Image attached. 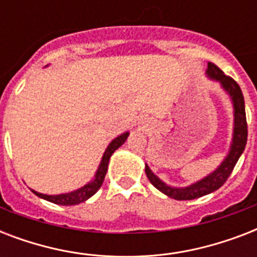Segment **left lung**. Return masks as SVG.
Masks as SVG:
<instances>
[{
	"label": "left lung",
	"mask_w": 257,
	"mask_h": 257,
	"mask_svg": "<svg viewBox=\"0 0 257 257\" xmlns=\"http://www.w3.org/2000/svg\"><path fill=\"white\" fill-rule=\"evenodd\" d=\"M205 73H207V77L209 80L219 82L221 89L227 93L232 101V106H233L232 141L229 144V151H228L227 156L221 161V164L215 171L211 172L209 175H207L199 181H196V183L191 184V185H188V187H172V185L165 184L160 177H157L151 171L148 164L145 163V173H147V177L152 183L153 187L175 200H193L217 191L227 181V179L235 168L236 163L241 156V153L244 152L245 144H247V118H245V105H244V96L241 93V89L233 78L225 76L223 70H220L212 62H208Z\"/></svg>",
	"instance_id": "left-lung-1"
}]
</instances>
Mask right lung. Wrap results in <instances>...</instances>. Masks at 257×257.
<instances>
[{"label":"right lung","mask_w":257,"mask_h":257,"mask_svg":"<svg viewBox=\"0 0 257 257\" xmlns=\"http://www.w3.org/2000/svg\"><path fill=\"white\" fill-rule=\"evenodd\" d=\"M129 136V132L121 133L120 136H117L116 139H113L109 145L105 149L104 155H102V159H101V163L98 165V168L96 171V175H94V179L90 180L89 183H86L84 187L78 188L76 191L68 192V193H60V195H45V193H40V192L32 189L34 195H37L38 197H41L44 200H48L50 203L58 204V205H77L80 203H84L89 197H92L94 193H96L100 187L104 183L105 175H106V171H108V164L109 159L112 156L116 149H118L121 145L124 144L126 139Z\"/></svg>","instance_id":"right-lung-1"}]
</instances>
